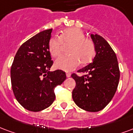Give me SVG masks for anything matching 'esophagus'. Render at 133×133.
<instances>
[{
	"label": "esophagus",
	"instance_id": "esophagus-1",
	"mask_svg": "<svg viewBox=\"0 0 133 133\" xmlns=\"http://www.w3.org/2000/svg\"><path fill=\"white\" fill-rule=\"evenodd\" d=\"M70 75H71V74H70V72H66V77H70Z\"/></svg>",
	"mask_w": 133,
	"mask_h": 133
}]
</instances>
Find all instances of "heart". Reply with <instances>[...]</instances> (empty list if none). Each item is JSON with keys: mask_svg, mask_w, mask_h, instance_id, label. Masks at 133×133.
I'll list each match as a JSON object with an SVG mask.
<instances>
[{"mask_svg": "<svg viewBox=\"0 0 133 133\" xmlns=\"http://www.w3.org/2000/svg\"><path fill=\"white\" fill-rule=\"evenodd\" d=\"M68 53L58 58L55 61L57 69L70 71L76 68L79 63L87 65L93 60L96 54V48L91 39L85 37L81 29L68 28L63 30L57 37H51L48 43L50 54L56 58L61 52L62 44H69Z\"/></svg>", "mask_w": 133, "mask_h": 133, "instance_id": "obj_1", "label": "heart"}]
</instances>
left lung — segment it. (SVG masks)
<instances>
[{
    "mask_svg": "<svg viewBox=\"0 0 133 133\" xmlns=\"http://www.w3.org/2000/svg\"><path fill=\"white\" fill-rule=\"evenodd\" d=\"M91 38L95 44L96 56L92 63L78 70L86 75L72 74L76 83L72 99L82 109L97 112L107 107L114 97L120 70L116 55L109 43L98 34H91Z\"/></svg>",
    "mask_w": 133,
    "mask_h": 133,
    "instance_id": "8db88e82",
    "label": "left lung"
}]
</instances>
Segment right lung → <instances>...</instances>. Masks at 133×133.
Masks as SVG:
<instances>
[{"label": "right lung", "instance_id": "add662e5", "mask_svg": "<svg viewBox=\"0 0 133 133\" xmlns=\"http://www.w3.org/2000/svg\"><path fill=\"white\" fill-rule=\"evenodd\" d=\"M52 29L44 30L22 44L10 70L12 91L24 109L37 112L54 102L55 87L66 79L61 70L50 72L54 63L48 49Z\"/></svg>", "mask_w": 133, "mask_h": 133}]
</instances>
